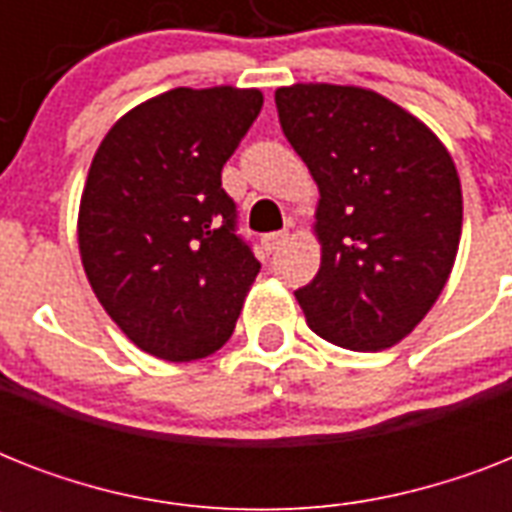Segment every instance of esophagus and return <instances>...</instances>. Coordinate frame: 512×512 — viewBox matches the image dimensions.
I'll return each instance as SVG.
<instances>
[{
    "label": "esophagus",
    "instance_id": "34e87169",
    "mask_svg": "<svg viewBox=\"0 0 512 512\" xmlns=\"http://www.w3.org/2000/svg\"><path fill=\"white\" fill-rule=\"evenodd\" d=\"M289 239L287 231H279V233H268V236H263V249L271 255V252H276V249L284 244V241Z\"/></svg>",
    "mask_w": 512,
    "mask_h": 512
}]
</instances>
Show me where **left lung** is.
Listing matches in <instances>:
<instances>
[{
    "label": "left lung",
    "mask_w": 512,
    "mask_h": 512,
    "mask_svg": "<svg viewBox=\"0 0 512 512\" xmlns=\"http://www.w3.org/2000/svg\"><path fill=\"white\" fill-rule=\"evenodd\" d=\"M276 108L319 185L321 265L295 292L305 321L340 348H393L436 305L460 249L452 156L428 124L366 87H279Z\"/></svg>",
    "instance_id": "left-lung-1"
}]
</instances>
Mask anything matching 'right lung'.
<instances>
[{"mask_svg": "<svg viewBox=\"0 0 512 512\" xmlns=\"http://www.w3.org/2000/svg\"><path fill=\"white\" fill-rule=\"evenodd\" d=\"M260 108L255 87H175L130 108L92 156L76 220L84 273L151 356L196 361L233 335L260 263L233 233L220 172Z\"/></svg>", "mask_w": 512, "mask_h": 512, "instance_id": "right-lung-1", "label": "right lung"}]
</instances>
